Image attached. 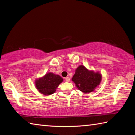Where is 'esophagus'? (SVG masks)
Instances as JSON below:
<instances>
[{"mask_svg":"<svg viewBox=\"0 0 135 135\" xmlns=\"http://www.w3.org/2000/svg\"><path fill=\"white\" fill-rule=\"evenodd\" d=\"M65 81L67 82H70V78H69V77H66Z\"/></svg>","mask_w":135,"mask_h":135,"instance_id":"obj_1","label":"esophagus"}]
</instances>
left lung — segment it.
<instances>
[{
	"label": "left lung",
	"mask_w": 135,
	"mask_h": 135,
	"mask_svg": "<svg viewBox=\"0 0 135 135\" xmlns=\"http://www.w3.org/2000/svg\"><path fill=\"white\" fill-rule=\"evenodd\" d=\"M102 79L99 71L88 70L84 65H80L75 70L72 81L78 89L85 93L92 92L98 87Z\"/></svg>",
	"instance_id": "left-lung-1"
}]
</instances>
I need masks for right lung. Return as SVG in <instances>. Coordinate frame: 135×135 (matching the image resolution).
<instances>
[{
	"label": "right lung",
	"instance_id": "right-lung-1",
	"mask_svg": "<svg viewBox=\"0 0 135 135\" xmlns=\"http://www.w3.org/2000/svg\"><path fill=\"white\" fill-rule=\"evenodd\" d=\"M62 81L63 79L59 75L50 72L35 79V84L39 93L49 96L55 93L57 88Z\"/></svg>",
	"mask_w": 135,
	"mask_h": 135
}]
</instances>
